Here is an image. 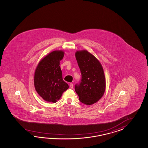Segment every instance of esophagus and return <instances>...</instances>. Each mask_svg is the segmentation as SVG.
I'll list each match as a JSON object with an SVG mask.
<instances>
[{"instance_id": "obj_1", "label": "esophagus", "mask_w": 148, "mask_h": 148, "mask_svg": "<svg viewBox=\"0 0 148 148\" xmlns=\"http://www.w3.org/2000/svg\"><path fill=\"white\" fill-rule=\"evenodd\" d=\"M70 87L71 88V89H73V85L72 83H71V84H70Z\"/></svg>"}]
</instances>
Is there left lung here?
<instances>
[{"mask_svg": "<svg viewBox=\"0 0 148 148\" xmlns=\"http://www.w3.org/2000/svg\"><path fill=\"white\" fill-rule=\"evenodd\" d=\"M75 56L82 79L75 85V89L79 101L90 105L97 102L104 95L106 88L104 70L99 61L87 51H78Z\"/></svg>", "mask_w": 148, "mask_h": 148, "instance_id": "8db88e82", "label": "left lung"}]
</instances>
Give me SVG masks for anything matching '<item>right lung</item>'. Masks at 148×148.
Returning a JSON list of instances; mask_svg holds the SVG:
<instances>
[{
	"mask_svg": "<svg viewBox=\"0 0 148 148\" xmlns=\"http://www.w3.org/2000/svg\"><path fill=\"white\" fill-rule=\"evenodd\" d=\"M64 52L54 51L40 61L34 73V86L44 101L56 103L69 86L63 81L60 61Z\"/></svg>",
	"mask_w": 148,
	"mask_h": 148,
	"instance_id": "1",
	"label": "right lung"
}]
</instances>
